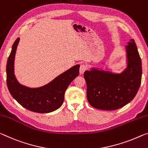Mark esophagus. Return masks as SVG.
I'll return each mask as SVG.
<instances>
[{
	"mask_svg": "<svg viewBox=\"0 0 148 148\" xmlns=\"http://www.w3.org/2000/svg\"><path fill=\"white\" fill-rule=\"evenodd\" d=\"M87 69V66L86 64H81L80 68H79V73L80 74H84V72L86 71Z\"/></svg>",
	"mask_w": 148,
	"mask_h": 148,
	"instance_id": "34e87169",
	"label": "esophagus"
}]
</instances>
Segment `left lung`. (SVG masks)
Instances as JSON below:
<instances>
[{
    "instance_id": "left-lung-1",
    "label": "left lung",
    "mask_w": 148,
    "mask_h": 148,
    "mask_svg": "<svg viewBox=\"0 0 148 148\" xmlns=\"http://www.w3.org/2000/svg\"><path fill=\"white\" fill-rule=\"evenodd\" d=\"M126 66L121 73L97 68L86 70L87 99L98 109L112 111L130 103L136 95L142 79V61L135 41L130 39L126 46Z\"/></svg>"
}]
</instances>
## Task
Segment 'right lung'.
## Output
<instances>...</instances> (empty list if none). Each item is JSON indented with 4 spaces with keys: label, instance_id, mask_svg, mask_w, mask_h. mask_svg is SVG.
Wrapping results in <instances>:
<instances>
[{
    "label": "right lung",
    "instance_id": "right-lung-1",
    "mask_svg": "<svg viewBox=\"0 0 148 148\" xmlns=\"http://www.w3.org/2000/svg\"><path fill=\"white\" fill-rule=\"evenodd\" d=\"M18 38L14 43L7 60L6 83L12 96L19 104L29 111L47 113L58 109L64 99L65 91L70 84L79 75V65H75L39 88H29L20 84L14 74V59L19 43Z\"/></svg>",
    "mask_w": 148,
    "mask_h": 148
}]
</instances>
